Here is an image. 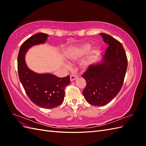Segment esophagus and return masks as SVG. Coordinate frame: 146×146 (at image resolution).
I'll return each mask as SVG.
<instances>
[{
  "label": "esophagus",
  "mask_w": 146,
  "mask_h": 146,
  "mask_svg": "<svg viewBox=\"0 0 146 146\" xmlns=\"http://www.w3.org/2000/svg\"><path fill=\"white\" fill-rule=\"evenodd\" d=\"M78 77V76L77 75V74H71V76H70V80L71 81H74V80H75Z\"/></svg>",
  "instance_id": "obj_1"
}]
</instances>
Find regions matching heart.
I'll return each instance as SVG.
<instances>
[{
    "label": "heart",
    "instance_id": "obj_1",
    "mask_svg": "<svg viewBox=\"0 0 146 146\" xmlns=\"http://www.w3.org/2000/svg\"><path fill=\"white\" fill-rule=\"evenodd\" d=\"M90 45L88 44H85V45H83L80 46H79L78 48H76L74 51L72 52H70L68 54V57L70 58L71 60H76L77 58L81 56L84 55L88 50L90 49ZM96 52L95 50H91L90 51V53L91 55H93L94 53ZM84 65H86V63H84Z\"/></svg>",
    "mask_w": 146,
    "mask_h": 146
}]
</instances>
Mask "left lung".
Wrapping results in <instances>:
<instances>
[{
  "instance_id": "obj_1",
  "label": "left lung",
  "mask_w": 146,
  "mask_h": 146,
  "mask_svg": "<svg viewBox=\"0 0 146 146\" xmlns=\"http://www.w3.org/2000/svg\"><path fill=\"white\" fill-rule=\"evenodd\" d=\"M108 48L103 62L90 65L81 74L86 81L83 94L93 106L109 103L119 93L123 85L127 68V58L123 45L116 39L101 33Z\"/></svg>"
}]
</instances>
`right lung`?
Returning <instances> with one entry per match:
<instances>
[{
  "instance_id": "right-lung-1",
  "label": "right lung",
  "mask_w": 146,
  "mask_h": 146,
  "mask_svg": "<svg viewBox=\"0 0 146 146\" xmlns=\"http://www.w3.org/2000/svg\"><path fill=\"white\" fill-rule=\"evenodd\" d=\"M48 35L38 33L23 42L19 50L17 68L20 82L27 95L39 107L51 109L62 103L65 87L70 83V77L59 78L52 74H37L29 70L25 62V53L33 45L43 43Z\"/></svg>"
}]
</instances>
